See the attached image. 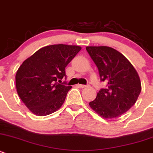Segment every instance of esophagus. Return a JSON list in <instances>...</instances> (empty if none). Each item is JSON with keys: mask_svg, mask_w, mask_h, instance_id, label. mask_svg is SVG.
Returning a JSON list of instances; mask_svg holds the SVG:
<instances>
[{"mask_svg": "<svg viewBox=\"0 0 153 153\" xmlns=\"http://www.w3.org/2000/svg\"><path fill=\"white\" fill-rule=\"evenodd\" d=\"M78 86L79 88H84L87 87V85H81V84H79Z\"/></svg>", "mask_w": 153, "mask_h": 153, "instance_id": "34e87169", "label": "esophagus"}]
</instances>
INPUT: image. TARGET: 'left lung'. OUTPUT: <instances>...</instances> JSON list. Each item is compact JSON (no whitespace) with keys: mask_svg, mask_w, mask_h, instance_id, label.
I'll list each match as a JSON object with an SVG mask.
<instances>
[{"mask_svg":"<svg viewBox=\"0 0 153 153\" xmlns=\"http://www.w3.org/2000/svg\"><path fill=\"white\" fill-rule=\"evenodd\" d=\"M86 51L97 67L100 80L107 83L89 105L104 118L119 117L137 101L141 91L138 74L127 59L113 48L86 47Z\"/></svg>","mask_w":153,"mask_h":153,"instance_id":"1","label":"left lung"}]
</instances>
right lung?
Instances as JSON below:
<instances>
[{
	"label": "right lung",
	"instance_id": "obj_1",
	"mask_svg": "<svg viewBox=\"0 0 153 153\" xmlns=\"http://www.w3.org/2000/svg\"><path fill=\"white\" fill-rule=\"evenodd\" d=\"M81 48L53 45L44 47L25 60L16 75L18 94L30 111L38 116L55 112L64 103L68 91L65 68Z\"/></svg>",
	"mask_w": 153,
	"mask_h": 153
}]
</instances>
